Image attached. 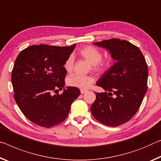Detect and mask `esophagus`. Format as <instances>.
Masks as SVG:
<instances>
[{
  "label": "esophagus",
  "instance_id": "34e87169",
  "mask_svg": "<svg viewBox=\"0 0 161 161\" xmlns=\"http://www.w3.org/2000/svg\"><path fill=\"white\" fill-rule=\"evenodd\" d=\"M80 92H81V94H84V93L86 92V90H81Z\"/></svg>",
  "mask_w": 161,
  "mask_h": 161
}]
</instances>
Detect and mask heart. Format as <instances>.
<instances>
[{
  "instance_id": "heart-1",
  "label": "heart",
  "mask_w": 161,
  "mask_h": 161,
  "mask_svg": "<svg viewBox=\"0 0 161 161\" xmlns=\"http://www.w3.org/2000/svg\"><path fill=\"white\" fill-rule=\"evenodd\" d=\"M78 53L81 57L85 58L91 64L92 70L96 72H103L109 66L108 59H103V53L101 51L93 46H86L78 50ZM75 67V57L73 55H69L66 58L64 63V67L67 72L70 73ZM94 82V78L92 76H83L80 75H72L69 76L67 83L69 86L74 87L86 90Z\"/></svg>"
}]
</instances>
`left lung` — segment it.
<instances>
[{
  "label": "left lung",
  "instance_id": "1",
  "mask_svg": "<svg viewBox=\"0 0 161 161\" xmlns=\"http://www.w3.org/2000/svg\"><path fill=\"white\" fill-rule=\"evenodd\" d=\"M94 44L108 49L117 62L97 81V86L105 92H94L91 113L101 123L117 127L129 121L139 109L147 92L148 68L141 51L127 41L112 39Z\"/></svg>",
  "mask_w": 161,
  "mask_h": 161
}]
</instances>
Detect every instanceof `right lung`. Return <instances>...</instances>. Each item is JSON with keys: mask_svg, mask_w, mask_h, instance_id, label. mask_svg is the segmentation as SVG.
<instances>
[{"mask_svg": "<svg viewBox=\"0 0 161 161\" xmlns=\"http://www.w3.org/2000/svg\"><path fill=\"white\" fill-rule=\"evenodd\" d=\"M75 47L33 45L18 55L11 75L14 97L24 115L36 125L48 128L62 123L80 96L78 88H64V63ZM62 88V94H56Z\"/></svg>", "mask_w": 161, "mask_h": 161, "instance_id": "right-lung-1", "label": "right lung"}]
</instances>
